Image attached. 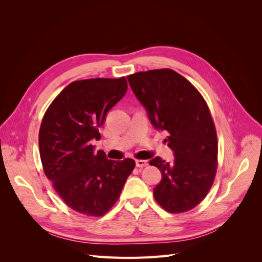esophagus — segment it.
<instances>
[{
    "label": "esophagus",
    "instance_id": "esophagus-1",
    "mask_svg": "<svg viewBox=\"0 0 262 262\" xmlns=\"http://www.w3.org/2000/svg\"><path fill=\"white\" fill-rule=\"evenodd\" d=\"M136 165H137V167L142 168V167H145V166H147L148 163H147V161H144V160H137Z\"/></svg>",
    "mask_w": 262,
    "mask_h": 262
}]
</instances>
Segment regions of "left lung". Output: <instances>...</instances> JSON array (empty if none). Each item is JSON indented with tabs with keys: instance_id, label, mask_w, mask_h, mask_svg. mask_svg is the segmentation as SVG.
<instances>
[{
	"instance_id": "8db88e82",
	"label": "left lung",
	"mask_w": 262,
	"mask_h": 262,
	"mask_svg": "<svg viewBox=\"0 0 262 262\" xmlns=\"http://www.w3.org/2000/svg\"><path fill=\"white\" fill-rule=\"evenodd\" d=\"M137 98L156 129L167 131L165 141L175 160L149 161L162 172L154 198L169 213L195 208L208 194L217 169V137L210 109L188 80L170 69L149 70L128 76Z\"/></svg>"
}]
</instances>
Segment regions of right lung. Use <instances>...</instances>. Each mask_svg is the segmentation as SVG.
<instances>
[{
    "mask_svg": "<svg viewBox=\"0 0 262 262\" xmlns=\"http://www.w3.org/2000/svg\"><path fill=\"white\" fill-rule=\"evenodd\" d=\"M128 89L125 77L74 81L47 109L39 130V150L45 175L61 199L87 216H102L114 207L136 162L107 160L95 152L93 139L108 110Z\"/></svg>",
    "mask_w": 262,
    "mask_h": 262,
    "instance_id": "add662e5",
    "label": "right lung"
}]
</instances>
